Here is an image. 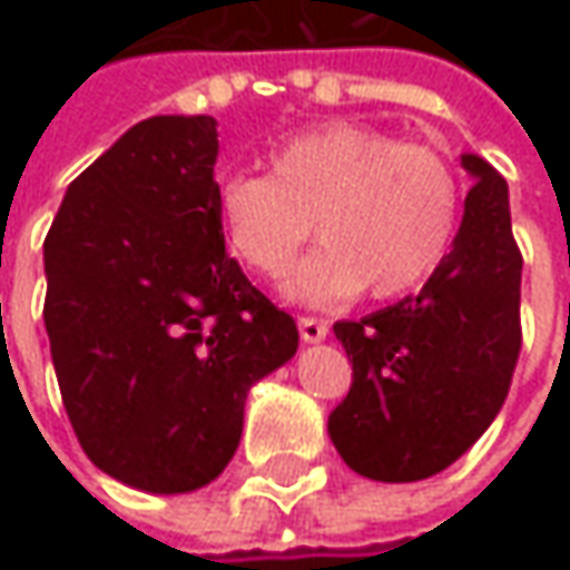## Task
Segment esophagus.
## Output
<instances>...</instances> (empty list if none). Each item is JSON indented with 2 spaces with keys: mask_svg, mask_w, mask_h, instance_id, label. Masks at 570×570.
<instances>
[{
  "mask_svg": "<svg viewBox=\"0 0 570 570\" xmlns=\"http://www.w3.org/2000/svg\"><path fill=\"white\" fill-rule=\"evenodd\" d=\"M297 330H301V340L304 342H320L330 336V323L320 317H301L297 320Z\"/></svg>",
  "mask_w": 570,
  "mask_h": 570,
  "instance_id": "34e87169",
  "label": "esophagus"
}]
</instances>
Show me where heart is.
<instances>
[{"mask_svg": "<svg viewBox=\"0 0 570 570\" xmlns=\"http://www.w3.org/2000/svg\"><path fill=\"white\" fill-rule=\"evenodd\" d=\"M215 212L230 250L253 273H288L292 295L326 304L362 292L400 297L444 266L463 218V187L431 145L358 126L323 122L273 148L269 174L230 170L215 180Z\"/></svg>", "mask_w": 570, "mask_h": 570, "instance_id": "obj_1", "label": "heart"}]
</instances>
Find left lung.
Returning a JSON list of instances; mask_svg holds the SVG:
<instances>
[{"label":"left lung","mask_w":570,"mask_h":570,"mask_svg":"<svg viewBox=\"0 0 570 570\" xmlns=\"http://www.w3.org/2000/svg\"><path fill=\"white\" fill-rule=\"evenodd\" d=\"M472 174L463 225L419 295L333 326L352 362L348 396L330 412L345 466L377 482L448 470L508 400L520 355V269L508 184L489 161Z\"/></svg>","instance_id":"left-lung-1"}]
</instances>
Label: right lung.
Listing matches in <instances>:
<instances>
[{
  "label": "right lung",
  "mask_w": 570,
  "mask_h": 570,
  "mask_svg": "<svg viewBox=\"0 0 570 570\" xmlns=\"http://www.w3.org/2000/svg\"><path fill=\"white\" fill-rule=\"evenodd\" d=\"M212 117H151L81 170L43 240L56 381L88 460L132 489L196 492L230 463L247 390L297 352L225 250Z\"/></svg>",
  "instance_id": "right-lung-1"
}]
</instances>
